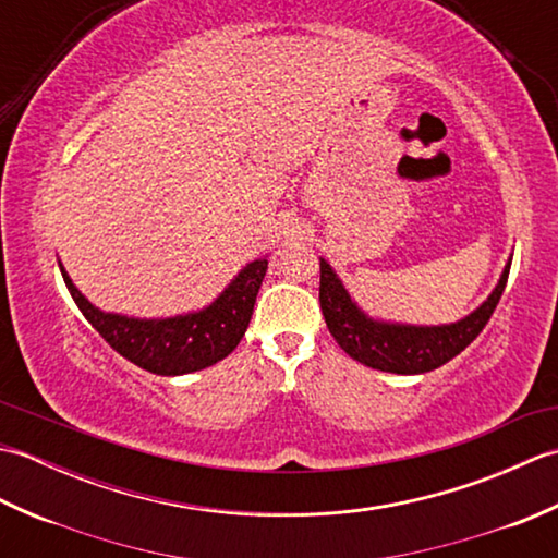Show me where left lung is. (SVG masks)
Masks as SVG:
<instances>
[{"instance_id":"1","label":"left lung","mask_w":558,"mask_h":558,"mask_svg":"<svg viewBox=\"0 0 558 558\" xmlns=\"http://www.w3.org/2000/svg\"><path fill=\"white\" fill-rule=\"evenodd\" d=\"M508 270L504 268L499 286L489 294L477 312L462 318L450 326H390L381 322L366 318L345 288L340 286L333 268L322 258V288H318V300H322V312L330 336L336 338L338 345L345 350L352 360H357L372 369L390 372V374H424L436 366L450 362L475 340L499 304Z\"/></svg>"}]
</instances>
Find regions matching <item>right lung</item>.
Returning <instances> with one entry per match:
<instances>
[{
	"mask_svg": "<svg viewBox=\"0 0 558 558\" xmlns=\"http://www.w3.org/2000/svg\"><path fill=\"white\" fill-rule=\"evenodd\" d=\"M62 268V266H59ZM268 260L248 264L230 288L208 310L189 316L141 322L117 314H102L74 288L62 268V278L81 314L98 330L108 345L124 360L158 376H180L206 369L228 357L240 345L244 330L252 322L254 302L264 282Z\"/></svg>",
	"mask_w": 558,
	"mask_h": 558,
	"instance_id": "add662e5",
	"label": "right lung"
}]
</instances>
